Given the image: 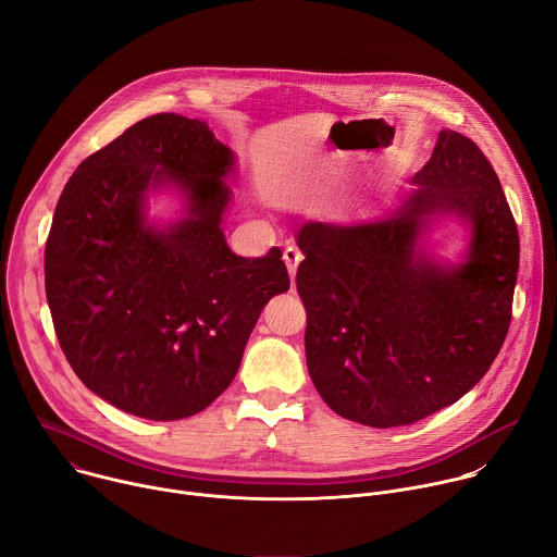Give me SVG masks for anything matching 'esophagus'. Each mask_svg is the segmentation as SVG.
Here are the masks:
<instances>
[{"instance_id": "obj_1", "label": "esophagus", "mask_w": 557, "mask_h": 557, "mask_svg": "<svg viewBox=\"0 0 557 557\" xmlns=\"http://www.w3.org/2000/svg\"><path fill=\"white\" fill-rule=\"evenodd\" d=\"M299 262H301V251H297L295 247H286V249H284V264H286L288 275H290V280H293V282H295V275H297V267H299Z\"/></svg>"}]
</instances>
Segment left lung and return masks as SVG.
I'll use <instances>...</instances> for the list:
<instances>
[{
	"label": "left lung",
	"mask_w": 557,
	"mask_h": 557,
	"mask_svg": "<svg viewBox=\"0 0 557 557\" xmlns=\"http://www.w3.org/2000/svg\"><path fill=\"white\" fill-rule=\"evenodd\" d=\"M412 183L419 189L389 220L306 222L297 235L308 374L339 417L370 428L410 425L456 404L487 374L511 324L520 240L487 156L443 129ZM436 212L472 226L458 270L416 249Z\"/></svg>",
	"instance_id": "left-lung-1"
}]
</instances>
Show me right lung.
<instances>
[{
	"instance_id": "obj_1",
	"label": "right lung",
	"mask_w": 557,
	"mask_h": 557,
	"mask_svg": "<svg viewBox=\"0 0 557 557\" xmlns=\"http://www.w3.org/2000/svg\"><path fill=\"white\" fill-rule=\"evenodd\" d=\"M233 153L200 119L153 114L76 168L46 240V297L74 374L134 417L202 412L240 368L258 317L290 280L275 247L235 256L220 228ZM172 182L190 215L144 226V191Z\"/></svg>"
}]
</instances>
